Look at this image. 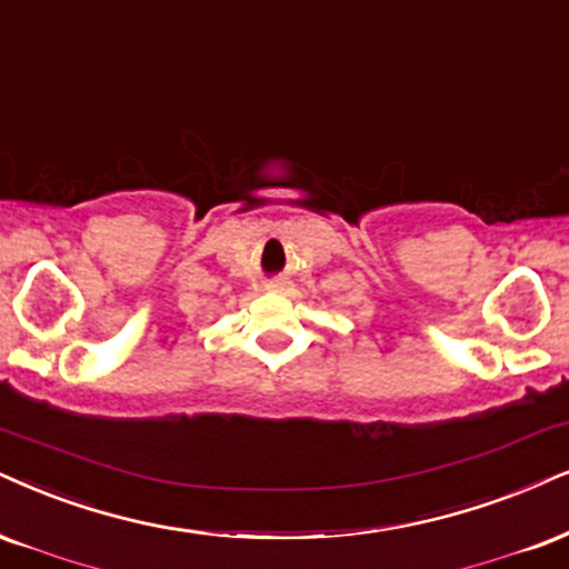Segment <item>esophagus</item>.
<instances>
[{
    "mask_svg": "<svg viewBox=\"0 0 569 569\" xmlns=\"http://www.w3.org/2000/svg\"><path fill=\"white\" fill-rule=\"evenodd\" d=\"M269 290L271 292H282L284 290V282H269Z\"/></svg>",
    "mask_w": 569,
    "mask_h": 569,
    "instance_id": "1",
    "label": "esophagus"
}]
</instances>
